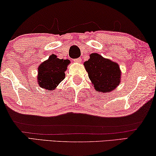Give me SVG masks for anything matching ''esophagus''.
I'll list each match as a JSON object with an SVG mask.
<instances>
[{"mask_svg": "<svg viewBox=\"0 0 156 156\" xmlns=\"http://www.w3.org/2000/svg\"><path fill=\"white\" fill-rule=\"evenodd\" d=\"M73 61H75V62H76V63H80V62H81V58H75Z\"/></svg>", "mask_w": 156, "mask_h": 156, "instance_id": "esophagus-1", "label": "esophagus"}]
</instances>
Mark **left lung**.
I'll return each mask as SVG.
<instances>
[{
  "mask_svg": "<svg viewBox=\"0 0 156 156\" xmlns=\"http://www.w3.org/2000/svg\"><path fill=\"white\" fill-rule=\"evenodd\" d=\"M84 66L90 80L98 92H110L120 83L121 71L119 65L100 54H92Z\"/></svg>",
  "mask_w": 156,
  "mask_h": 156,
  "instance_id": "1",
  "label": "left lung"
}]
</instances>
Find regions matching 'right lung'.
Listing matches in <instances>:
<instances>
[{
  "label": "right lung",
  "instance_id": "add662e5",
  "mask_svg": "<svg viewBox=\"0 0 156 156\" xmlns=\"http://www.w3.org/2000/svg\"><path fill=\"white\" fill-rule=\"evenodd\" d=\"M70 61L59 59L54 54L38 67V83L42 88L53 90L65 78V71Z\"/></svg>",
  "mask_w": 156,
  "mask_h": 156
}]
</instances>
